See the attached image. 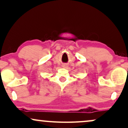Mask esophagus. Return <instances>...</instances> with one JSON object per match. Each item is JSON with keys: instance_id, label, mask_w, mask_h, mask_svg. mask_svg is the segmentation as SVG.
I'll list each match as a JSON object with an SVG mask.
<instances>
[{"instance_id": "34e87169", "label": "esophagus", "mask_w": 128, "mask_h": 128, "mask_svg": "<svg viewBox=\"0 0 128 128\" xmlns=\"http://www.w3.org/2000/svg\"><path fill=\"white\" fill-rule=\"evenodd\" d=\"M62 67H64V68H67V67H68V66H67V64H64V65L62 66Z\"/></svg>"}]
</instances>
